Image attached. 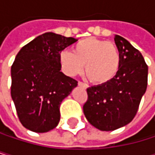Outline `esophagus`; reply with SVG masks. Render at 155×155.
<instances>
[{
	"instance_id": "34e87169",
	"label": "esophagus",
	"mask_w": 155,
	"mask_h": 155,
	"mask_svg": "<svg viewBox=\"0 0 155 155\" xmlns=\"http://www.w3.org/2000/svg\"><path fill=\"white\" fill-rule=\"evenodd\" d=\"M78 84H79L80 86H83L84 88H87V87H88V85H87L86 84L83 83V82H78Z\"/></svg>"
}]
</instances>
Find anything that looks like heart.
Listing matches in <instances>:
<instances>
[{
    "instance_id": "1",
    "label": "heart",
    "mask_w": 155,
    "mask_h": 155,
    "mask_svg": "<svg viewBox=\"0 0 155 155\" xmlns=\"http://www.w3.org/2000/svg\"><path fill=\"white\" fill-rule=\"evenodd\" d=\"M59 65L69 76L79 74L84 70L92 83L106 84L114 80L121 66L118 47L110 41L97 38H85L72 47V53L60 52Z\"/></svg>"
}]
</instances>
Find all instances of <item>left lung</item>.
<instances>
[{
  "mask_svg": "<svg viewBox=\"0 0 155 155\" xmlns=\"http://www.w3.org/2000/svg\"><path fill=\"white\" fill-rule=\"evenodd\" d=\"M114 41L121 54L120 70L110 83L87 88L83 107L87 121L102 131L115 130L133 120L148 84V66L140 52L119 35Z\"/></svg>",
  "mask_w": 155,
  "mask_h": 155,
  "instance_id": "8db88e82",
  "label": "left lung"
}]
</instances>
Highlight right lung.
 Returning <instances> with one entry per match:
<instances>
[{"mask_svg":"<svg viewBox=\"0 0 155 155\" xmlns=\"http://www.w3.org/2000/svg\"><path fill=\"white\" fill-rule=\"evenodd\" d=\"M72 37L44 33L24 45L11 67V96L22 126L37 133L55 128L59 106L77 85L60 71V52L76 43Z\"/></svg>","mask_w":155,"mask_h":155,"instance_id":"1","label":"right lung"}]
</instances>
